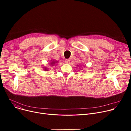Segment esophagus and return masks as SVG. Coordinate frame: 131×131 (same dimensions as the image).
<instances>
[{
  "label": "esophagus",
  "instance_id": "34e87169",
  "mask_svg": "<svg viewBox=\"0 0 131 131\" xmlns=\"http://www.w3.org/2000/svg\"><path fill=\"white\" fill-rule=\"evenodd\" d=\"M65 62L66 64H69L70 63V59H65Z\"/></svg>",
  "mask_w": 131,
  "mask_h": 131
}]
</instances>
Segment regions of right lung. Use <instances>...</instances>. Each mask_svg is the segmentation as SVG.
Returning a JSON list of instances; mask_svg holds the SVG:
<instances>
[{
	"label": "right lung",
	"mask_w": 131,
	"mask_h": 131,
	"mask_svg": "<svg viewBox=\"0 0 131 131\" xmlns=\"http://www.w3.org/2000/svg\"><path fill=\"white\" fill-rule=\"evenodd\" d=\"M56 63H57V61H51V65L52 66H53V65H54V64H56ZM45 70H46V71H48V68H45Z\"/></svg>",
	"instance_id": "right-lung-1"
}]
</instances>
